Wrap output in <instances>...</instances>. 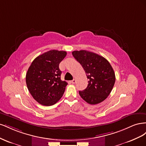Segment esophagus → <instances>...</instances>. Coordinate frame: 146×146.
<instances>
[{"instance_id":"obj_1","label":"esophagus","mask_w":146,"mask_h":146,"mask_svg":"<svg viewBox=\"0 0 146 146\" xmlns=\"http://www.w3.org/2000/svg\"><path fill=\"white\" fill-rule=\"evenodd\" d=\"M76 80H75V79H74V80H71L70 81V83H72V84H74V83H76Z\"/></svg>"}]
</instances>
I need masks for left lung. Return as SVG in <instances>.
I'll return each mask as SVG.
<instances>
[{
  "label": "left lung",
  "mask_w": 146,
  "mask_h": 146,
  "mask_svg": "<svg viewBox=\"0 0 146 146\" xmlns=\"http://www.w3.org/2000/svg\"><path fill=\"white\" fill-rule=\"evenodd\" d=\"M72 55L85 70L88 80L87 88L79 91L81 98L91 105L99 104L107 98L115 83L112 66L104 57L87 50H75Z\"/></svg>",
  "instance_id": "left-lung-1"
}]
</instances>
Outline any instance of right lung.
Instances as JSON below:
<instances>
[{
  "mask_svg": "<svg viewBox=\"0 0 146 146\" xmlns=\"http://www.w3.org/2000/svg\"><path fill=\"white\" fill-rule=\"evenodd\" d=\"M67 53L51 50L35 58L26 74V84L39 104L51 106L63 96L68 83L61 80L59 64Z\"/></svg>",
  "mask_w": 146,
  "mask_h": 146,
  "instance_id": "obj_1",
  "label": "right lung"
}]
</instances>
